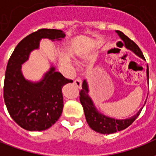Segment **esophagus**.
I'll use <instances>...</instances> for the list:
<instances>
[{
    "label": "esophagus",
    "instance_id": "esophagus-1",
    "mask_svg": "<svg viewBox=\"0 0 156 156\" xmlns=\"http://www.w3.org/2000/svg\"><path fill=\"white\" fill-rule=\"evenodd\" d=\"M74 84L78 87V88H81L82 87V80L81 79H79V78H77L76 80L74 81Z\"/></svg>",
    "mask_w": 156,
    "mask_h": 156
}]
</instances>
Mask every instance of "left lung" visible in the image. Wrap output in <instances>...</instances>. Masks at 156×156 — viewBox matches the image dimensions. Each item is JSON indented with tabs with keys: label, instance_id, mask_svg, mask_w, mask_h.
I'll return each instance as SVG.
<instances>
[{
	"label": "left lung",
	"instance_id": "8db88e82",
	"mask_svg": "<svg viewBox=\"0 0 156 156\" xmlns=\"http://www.w3.org/2000/svg\"><path fill=\"white\" fill-rule=\"evenodd\" d=\"M115 32L120 37L121 40L124 42L125 48L133 51L134 54L137 55L138 57L145 60L142 51L135 42L130 40L127 36L124 35L120 31H115ZM146 76H147V81L149 82V68H148V66L147 69H146ZM82 88H83L79 94H80V102H81V105H83V108L84 110V115L87 123L93 130L100 133V134H113L117 131H121L126 129L137 119L143 108L142 107L137 112L136 115H134V116L129 118V119H117L115 118L108 117V116L101 114L95 107L93 99L89 96V88H88L87 80H84L83 82ZM145 103L146 101L144 102V105H145Z\"/></svg>",
	"mask_w": 156,
	"mask_h": 156
}]
</instances>
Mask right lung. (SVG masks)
I'll return each instance as SVG.
<instances>
[{
	"mask_svg": "<svg viewBox=\"0 0 156 156\" xmlns=\"http://www.w3.org/2000/svg\"><path fill=\"white\" fill-rule=\"evenodd\" d=\"M65 33L57 29H40L22 39L9 59L3 95L9 114L19 126L29 131L45 130L58 121L63 108L62 87L69 83L51 65L38 82L26 79L22 64L38 49L41 39L61 41Z\"/></svg>",
	"mask_w": 156,
	"mask_h": 156,
	"instance_id": "add662e5",
	"label": "right lung"
}]
</instances>
